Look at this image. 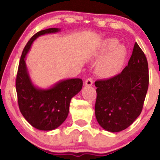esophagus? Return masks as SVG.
<instances>
[{"instance_id": "34e87169", "label": "esophagus", "mask_w": 160, "mask_h": 160, "mask_svg": "<svg viewBox=\"0 0 160 160\" xmlns=\"http://www.w3.org/2000/svg\"><path fill=\"white\" fill-rule=\"evenodd\" d=\"M92 83H93V80H92V78H88L85 82V85L88 86H92Z\"/></svg>"}]
</instances>
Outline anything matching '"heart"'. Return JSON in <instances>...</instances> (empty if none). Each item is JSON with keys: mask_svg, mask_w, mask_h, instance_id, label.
Masks as SVG:
<instances>
[{"mask_svg": "<svg viewBox=\"0 0 160 160\" xmlns=\"http://www.w3.org/2000/svg\"><path fill=\"white\" fill-rule=\"evenodd\" d=\"M97 65L98 74L103 78H112L120 72L126 57V49L115 38H108L101 43L96 56L102 58Z\"/></svg>", "mask_w": 160, "mask_h": 160, "instance_id": "heart-1", "label": "heart"}]
</instances>
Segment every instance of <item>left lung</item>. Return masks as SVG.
I'll return each instance as SVG.
<instances>
[{"label":"left lung","instance_id":"8db88e82","mask_svg":"<svg viewBox=\"0 0 160 160\" xmlns=\"http://www.w3.org/2000/svg\"><path fill=\"white\" fill-rule=\"evenodd\" d=\"M95 113L106 131L118 132L128 128L141 114L148 85V63L137 43L128 65L120 74L97 80Z\"/></svg>","mask_w":160,"mask_h":160}]
</instances>
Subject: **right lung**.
Instances as JSON below:
<instances>
[{
  "label": "right lung",
  "mask_w": 160,
  "mask_h": 160,
  "mask_svg": "<svg viewBox=\"0 0 160 160\" xmlns=\"http://www.w3.org/2000/svg\"><path fill=\"white\" fill-rule=\"evenodd\" d=\"M61 28H51L36 33L24 48L19 61L16 89L22 114L33 127L43 131L58 128L66 120L71 99L81 90V79H67L48 89H40L33 84L28 71L25 58L33 42L38 37L55 34Z\"/></svg>",
  "instance_id": "right-lung-1"
}]
</instances>
